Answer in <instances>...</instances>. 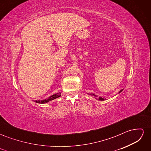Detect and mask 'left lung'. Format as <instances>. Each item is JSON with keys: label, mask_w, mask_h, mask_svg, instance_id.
<instances>
[{"label": "left lung", "mask_w": 151, "mask_h": 151, "mask_svg": "<svg viewBox=\"0 0 151 151\" xmlns=\"http://www.w3.org/2000/svg\"><path fill=\"white\" fill-rule=\"evenodd\" d=\"M123 91V89L122 90H121L120 91V92L119 93H120L121 92V91ZM91 96H95V97H96V96L94 94H92V93H91V94H89ZM99 100H100V101H103V100H104V98H101V97H99V98L98 99Z\"/></svg>", "instance_id": "left-lung-1"}]
</instances>
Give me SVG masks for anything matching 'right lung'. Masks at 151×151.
<instances>
[{"label": "right lung", "mask_w": 151, "mask_h": 151, "mask_svg": "<svg viewBox=\"0 0 151 151\" xmlns=\"http://www.w3.org/2000/svg\"><path fill=\"white\" fill-rule=\"evenodd\" d=\"M61 95V93H56V94H54L53 95L51 96L50 98L46 99H43V100H41V101H40V100H38V101H35L36 103H41V104H44V103H48L50 101H52V100L53 99H56L58 97H60Z\"/></svg>", "instance_id": "right-lung-1"}]
</instances>
